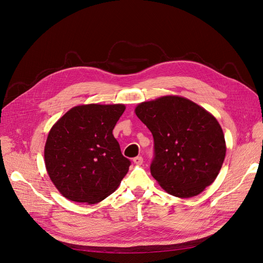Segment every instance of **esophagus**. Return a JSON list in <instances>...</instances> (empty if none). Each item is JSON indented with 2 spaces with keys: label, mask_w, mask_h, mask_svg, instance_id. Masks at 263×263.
Here are the masks:
<instances>
[{
  "label": "esophagus",
  "mask_w": 263,
  "mask_h": 263,
  "mask_svg": "<svg viewBox=\"0 0 263 263\" xmlns=\"http://www.w3.org/2000/svg\"><path fill=\"white\" fill-rule=\"evenodd\" d=\"M133 162H134L135 164L141 165V164L143 163V157H141V156H138V157L133 158Z\"/></svg>",
  "instance_id": "34e87169"
}]
</instances>
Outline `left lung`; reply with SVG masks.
<instances>
[{
    "instance_id": "8db88e82",
    "label": "left lung",
    "mask_w": 263,
    "mask_h": 263,
    "mask_svg": "<svg viewBox=\"0 0 263 263\" xmlns=\"http://www.w3.org/2000/svg\"><path fill=\"white\" fill-rule=\"evenodd\" d=\"M135 114L154 136L151 173L167 193L191 198L213 184L227 148L222 129L212 114L177 96L143 102Z\"/></svg>"
}]
</instances>
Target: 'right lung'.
Segmentation results:
<instances>
[{
  "instance_id": "right-lung-1",
  "label": "right lung",
  "mask_w": 263,
  "mask_h": 263,
  "mask_svg": "<svg viewBox=\"0 0 263 263\" xmlns=\"http://www.w3.org/2000/svg\"><path fill=\"white\" fill-rule=\"evenodd\" d=\"M124 109L123 104L79 105L52 125L45 165L64 198L96 204L118 188L131 164L112 135Z\"/></svg>"
}]
</instances>
